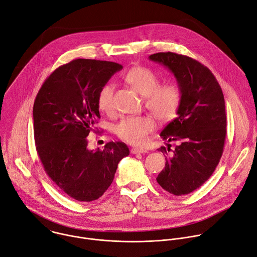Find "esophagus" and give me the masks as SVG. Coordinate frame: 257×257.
<instances>
[{
  "instance_id": "obj_1",
  "label": "esophagus",
  "mask_w": 257,
  "mask_h": 257,
  "mask_svg": "<svg viewBox=\"0 0 257 257\" xmlns=\"http://www.w3.org/2000/svg\"><path fill=\"white\" fill-rule=\"evenodd\" d=\"M131 152L132 154H144V153H147V150L141 149V148H133Z\"/></svg>"
}]
</instances>
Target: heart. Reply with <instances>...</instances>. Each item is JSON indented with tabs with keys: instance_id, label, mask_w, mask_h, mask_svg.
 Instances as JSON below:
<instances>
[{
	"instance_id": "1",
	"label": "heart",
	"mask_w": 257,
	"mask_h": 257,
	"mask_svg": "<svg viewBox=\"0 0 257 257\" xmlns=\"http://www.w3.org/2000/svg\"><path fill=\"white\" fill-rule=\"evenodd\" d=\"M124 79L139 94L145 96L146 107L157 119L166 122L176 116L181 104V92L175 84L160 85L159 77L144 67L131 69ZM113 91L112 84H106L99 90L97 104L100 110L111 111ZM154 127L155 122L150 116H125L116 124L115 134L126 143L143 145Z\"/></svg>"
}]
</instances>
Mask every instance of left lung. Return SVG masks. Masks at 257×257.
<instances>
[{"label": "left lung", "mask_w": 257, "mask_h": 257, "mask_svg": "<svg viewBox=\"0 0 257 257\" xmlns=\"http://www.w3.org/2000/svg\"><path fill=\"white\" fill-rule=\"evenodd\" d=\"M149 59L173 73L181 92L177 117L160 134L177 145L156 179L174 195L188 194L212 176L222 157L227 133L224 95L213 73L189 57L168 51ZM170 147L160 151L167 154Z\"/></svg>", "instance_id": "obj_1"}]
</instances>
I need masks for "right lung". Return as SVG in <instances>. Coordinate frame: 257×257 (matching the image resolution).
I'll list each match as a JSON object with an SVG mask.
<instances>
[{
  "label": "right lung",
  "instance_id": "obj_1",
  "mask_svg": "<svg viewBox=\"0 0 257 257\" xmlns=\"http://www.w3.org/2000/svg\"><path fill=\"white\" fill-rule=\"evenodd\" d=\"M122 66L77 59L59 67L44 81L33 105L36 151L43 168L66 194L79 201L102 196L130 150L109 142L103 151L87 148V137L100 118L99 90Z\"/></svg>",
  "mask_w": 257,
  "mask_h": 257
}]
</instances>
